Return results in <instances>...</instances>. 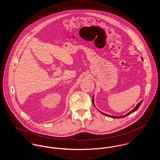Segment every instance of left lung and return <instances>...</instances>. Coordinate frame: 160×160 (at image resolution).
<instances>
[{"label": "left lung", "instance_id": "8db88e82", "mask_svg": "<svg viewBox=\"0 0 160 160\" xmlns=\"http://www.w3.org/2000/svg\"><path fill=\"white\" fill-rule=\"evenodd\" d=\"M142 60H143V58H142ZM142 102H143V100H142L140 102H139L138 104H137V106L136 107L133 109V110H132L131 112H129L128 113H127V114H125V115H123V116H110V115H108V114H105V113H102V112H100L101 113H102L103 114H104V115H106L107 116H108V117H110V118H115V119H119V118H124V117H125V116H128V115H129V114H131L132 113H133V112H136V110H137V109L139 108V107L140 106V105L142 104ZM92 103L94 104V102H93V99H92Z\"/></svg>", "mask_w": 160, "mask_h": 160}]
</instances>
